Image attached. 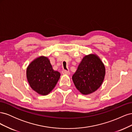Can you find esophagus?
<instances>
[{"label": "esophagus", "instance_id": "34e87169", "mask_svg": "<svg viewBox=\"0 0 132 132\" xmlns=\"http://www.w3.org/2000/svg\"><path fill=\"white\" fill-rule=\"evenodd\" d=\"M62 73L63 74H66V75H69L70 74V72L69 71H68L66 70H63Z\"/></svg>", "mask_w": 132, "mask_h": 132}]
</instances>
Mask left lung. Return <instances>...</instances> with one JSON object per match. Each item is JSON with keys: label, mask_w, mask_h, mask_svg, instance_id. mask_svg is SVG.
Listing matches in <instances>:
<instances>
[{"label": "left lung", "mask_w": 132, "mask_h": 132, "mask_svg": "<svg viewBox=\"0 0 132 132\" xmlns=\"http://www.w3.org/2000/svg\"><path fill=\"white\" fill-rule=\"evenodd\" d=\"M105 75V68L101 60L95 54H89L83 58L72 79L81 94L88 95L100 87Z\"/></svg>", "instance_id": "obj_1"}]
</instances>
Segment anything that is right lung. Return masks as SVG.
Listing matches in <instances>:
<instances>
[{
	"label": "right lung",
	"mask_w": 132,
	"mask_h": 132,
	"mask_svg": "<svg viewBox=\"0 0 132 132\" xmlns=\"http://www.w3.org/2000/svg\"><path fill=\"white\" fill-rule=\"evenodd\" d=\"M26 75L31 88L39 94L46 95L57 84L61 74L53 69L48 59L41 56L30 64Z\"/></svg>",
	"instance_id": "add662e5"
}]
</instances>
